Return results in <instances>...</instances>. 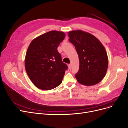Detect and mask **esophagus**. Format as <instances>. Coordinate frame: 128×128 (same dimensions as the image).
<instances>
[{"mask_svg": "<svg viewBox=\"0 0 128 128\" xmlns=\"http://www.w3.org/2000/svg\"><path fill=\"white\" fill-rule=\"evenodd\" d=\"M71 65L70 64L68 65V71H71Z\"/></svg>", "mask_w": 128, "mask_h": 128, "instance_id": "obj_1", "label": "esophagus"}]
</instances>
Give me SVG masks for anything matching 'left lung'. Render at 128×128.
I'll return each mask as SVG.
<instances>
[{"instance_id":"1","label":"left lung","mask_w":128,"mask_h":128,"mask_svg":"<svg viewBox=\"0 0 128 128\" xmlns=\"http://www.w3.org/2000/svg\"><path fill=\"white\" fill-rule=\"evenodd\" d=\"M70 42L75 46L79 58V70L76 78L80 84H98L106 75L108 57L104 47L97 38L81 30L68 32Z\"/></svg>"}]
</instances>
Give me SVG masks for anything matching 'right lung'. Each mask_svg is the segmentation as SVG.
I'll use <instances>...</instances> for the list:
<instances>
[{
  "mask_svg": "<svg viewBox=\"0 0 128 128\" xmlns=\"http://www.w3.org/2000/svg\"><path fill=\"white\" fill-rule=\"evenodd\" d=\"M63 32L51 31L33 40L26 52L25 68L37 88L49 90L62 82L68 68L62 60L57 47L64 40Z\"/></svg>",
  "mask_w": 128,
  "mask_h": 128,
  "instance_id": "1",
  "label": "right lung"
}]
</instances>
